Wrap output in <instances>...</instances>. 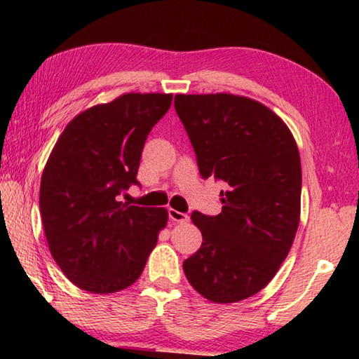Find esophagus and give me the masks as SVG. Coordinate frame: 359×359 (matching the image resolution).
<instances>
[{"label": "esophagus", "mask_w": 359, "mask_h": 359, "mask_svg": "<svg viewBox=\"0 0 359 359\" xmlns=\"http://www.w3.org/2000/svg\"><path fill=\"white\" fill-rule=\"evenodd\" d=\"M169 218H171V220L175 223H187L188 220H190V217H188L187 214L175 210V209H169Z\"/></svg>", "instance_id": "esophagus-1"}]
</instances>
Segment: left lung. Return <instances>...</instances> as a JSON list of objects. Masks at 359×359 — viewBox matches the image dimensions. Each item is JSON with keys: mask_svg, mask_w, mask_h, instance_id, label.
<instances>
[{"mask_svg": "<svg viewBox=\"0 0 359 359\" xmlns=\"http://www.w3.org/2000/svg\"><path fill=\"white\" fill-rule=\"evenodd\" d=\"M203 177L226 184L217 217L193 212L203 234L185 259L191 287L215 304L244 301L277 274L301 218V158L287 123L233 93L175 95Z\"/></svg>", "mask_w": 359, "mask_h": 359, "instance_id": "8db88e82", "label": "left lung"}]
</instances>
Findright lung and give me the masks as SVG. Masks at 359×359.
I'll return each mask as SVG.
<instances>
[{
  "instance_id": "obj_1",
  "label": "right lung",
  "mask_w": 359,
  "mask_h": 359,
  "mask_svg": "<svg viewBox=\"0 0 359 359\" xmlns=\"http://www.w3.org/2000/svg\"><path fill=\"white\" fill-rule=\"evenodd\" d=\"M171 102V93H125L77 114L53 145L39 210L48 250L76 287L109 294L141 277L168 210L120 194L137 184L145 139Z\"/></svg>"
}]
</instances>
